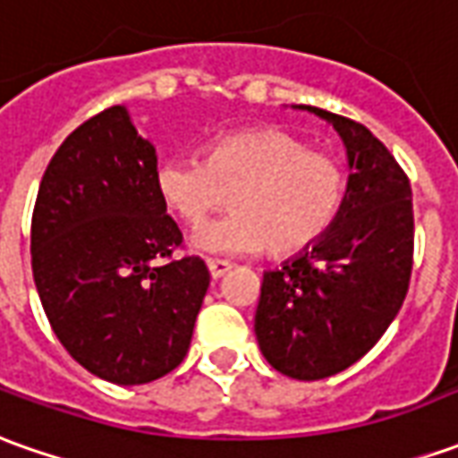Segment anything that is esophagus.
Instances as JSON below:
<instances>
[{
	"mask_svg": "<svg viewBox=\"0 0 458 458\" xmlns=\"http://www.w3.org/2000/svg\"><path fill=\"white\" fill-rule=\"evenodd\" d=\"M205 263H208V270H210V276H213L216 281L217 278H223V276H225L230 268H233L228 260H217V258H208Z\"/></svg>",
	"mask_w": 458,
	"mask_h": 458,
	"instance_id": "esophagus-1",
	"label": "esophagus"
}]
</instances>
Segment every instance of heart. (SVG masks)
Returning a JSON list of instances; mask_svg holds the SVG:
<instances>
[{
	"mask_svg": "<svg viewBox=\"0 0 458 458\" xmlns=\"http://www.w3.org/2000/svg\"><path fill=\"white\" fill-rule=\"evenodd\" d=\"M348 185L341 157L276 127L220 138L203 163L170 157L155 173L163 203L188 228H200L230 198L235 210L192 238L198 250L217 255L308 250L335 225Z\"/></svg>",
	"mask_w": 458,
	"mask_h": 458,
	"instance_id": "obj_1",
	"label": "heart"
}]
</instances>
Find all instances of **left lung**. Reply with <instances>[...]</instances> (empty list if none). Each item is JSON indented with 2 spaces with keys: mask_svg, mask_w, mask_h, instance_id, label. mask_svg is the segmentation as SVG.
<instances>
[{
  "mask_svg": "<svg viewBox=\"0 0 458 458\" xmlns=\"http://www.w3.org/2000/svg\"><path fill=\"white\" fill-rule=\"evenodd\" d=\"M348 150L351 185L313 248L263 273L255 335L276 371L318 381L353 366L403 306L413 268L411 182L369 127L320 107Z\"/></svg>",
  "mask_w": 458,
  "mask_h": 458,
  "instance_id": "left-lung-1",
  "label": "left lung"
}]
</instances>
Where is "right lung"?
<instances>
[{"instance_id":"right-lung-1","label":"right lung","mask_w":458,"mask_h":458,"mask_svg":"<svg viewBox=\"0 0 458 458\" xmlns=\"http://www.w3.org/2000/svg\"><path fill=\"white\" fill-rule=\"evenodd\" d=\"M155 148L114 105L47 165L32 213V273L59 344L117 386L150 384L190 348L210 273L175 258L182 233L155 188Z\"/></svg>"}]
</instances>
